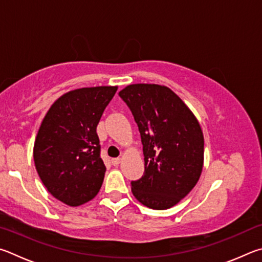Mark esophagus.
<instances>
[{"mask_svg":"<svg viewBox=\"0 0 262 262\" xmlns=\"http://www.w3.org/2000/svg\"><path fill=\"white\" fill-rule=\"evenodd\" d=\"M121 161H122V159L121 158H116V159H112V163H113V166H115V167H117L119 163H121Z\"/></svg>","mask_w":262,"mask_h":262,"instance_id":"obj_1","label":"esophagus"}]
</instances>
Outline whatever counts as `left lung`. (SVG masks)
Returning a JSON list of instances; mask_svg holds the SVG:
<instances>
[{
	"mask_svg": "<svg viewBox=\"0 0 262 262\" xmlns=\"http://www.w3.org/2000/svg\"><path fill=\"white\" fill-rule=\"evenodd\" d=\"M138 124L145 171L131 183L140 204L168 209L190 193L204 167V134L184 101L164 85L132 84L119 92Z\"/></svg>",
	"mask_w": 262,
	"mask_h": 262,
	"instance_id": "1",
	"label": "left lung"
}]
</instances>
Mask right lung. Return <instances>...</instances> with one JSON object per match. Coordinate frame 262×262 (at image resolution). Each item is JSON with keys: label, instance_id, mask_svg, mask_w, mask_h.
I'll use <instances>...</instances> for the list:
<instances>
[{"label": "right lung", "instance_id": "add662e5", "mask_svg": "<svg viewBox=\"0 0 262 262\" xmlns=\"http://www.w3.org/2000/svg\"><path fill=\"white\" fill-rule=\"evenodd\" d=\"M117 86L69 91L50 105L34 141L33 159L41 182L70 207L89 203L102 186L96 126Z\"/></svg>", "mask_w": 262, "mask_h": 262}]
</instances>
